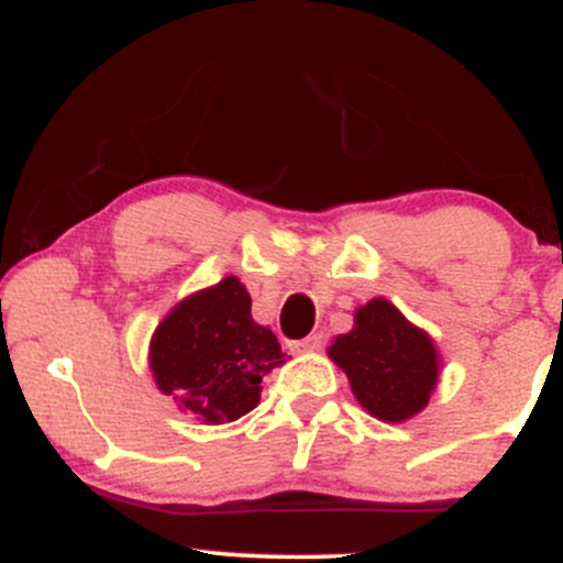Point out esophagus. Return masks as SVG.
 Segmentation results:
<instances>
[{
  "label": "esophagus",
  "instance_id": "esophagus-1",
  "mask_svg": "<svg viewBox=\"0 0 563 563\" xmlns=\"http://www.w3.org/2000/svg\"><path fill=\"white\" fill-rule=\"evenodd\" d=\"M318 349H322V333H309L307 339L294 341V344H290V352H296V354L318 352Z\"/></svg>",
  "mask_w": 563,
  "mask_h": 563
}]
</instances>
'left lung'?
<instances>
[{
    "label": "left lung",
    "instance_id": "8db88e82",
    "mask_svg": "<svg viewBox=\"0 0 563 563\" xmlns=\"http://www.w3.org/2000/svg\"><path fill=\"white\" fill-rule=\"evenodd\" d=\"M328 357L346 373L360 407L384 423L416 418L442 371L434 339L384 296L357 307L352 331L335 335Z\"/></svg>",
    "mask_w": 563,
    "mask_h": 563
}]
</instances>
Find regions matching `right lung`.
Listing matches in <instances>:
<instances>
[{
  "instance_id": "1",
  "label": "right lung",
  "mask_w": 563,
  "mask_h": 563,
  "mask_svg": "<svg viewBox=\"0 0 563 563\" xmlns=\"http://www.w3.org/2000/svg\"><path fill=\"white\" fill-rule=\"evenodd\" d=\"M283 363L277 335L251 318V296L235 275L185 296L158 322L147 352L158 391L209 426L254 410L262 378Z\"/></svg>"
}]
</instances>
